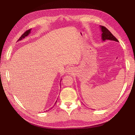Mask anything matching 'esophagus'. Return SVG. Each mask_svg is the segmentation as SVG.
Instances as JSON below:
<instances>
[{"mask_svg":"<svg viewBox=\"0 0 135 135\" xmlns=\"http://www.w3.org/2000/svg\"><path fill=\"white\" fill-rule=\"evenodd\" d=\"M71 70V69H70V68H69V69H68V71H70Z\"/></svg>","mask_w":135,"mask_h":135,"instance_id":"obj_1","label":"esophagus"}]
</instances>
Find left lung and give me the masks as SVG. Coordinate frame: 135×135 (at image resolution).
I'll use <instances>...</instances> for the list:
<instances>
[{
    "label": "left lung",
    "instance_id": "8db88e82",
    "mask_svg": "<svg viewBox=\"0 0 135 135\" xmlns=\"http://www.w3.org/2000/svg\"><path fill=\"white\" fill-rule=\"evenodd\" d=\"M101 29L102 31V39L103 40H105L106 39L110 40H114V41L118 42V39L114 36L107 28H106L105 26H101Z\"/></svg>",
    "mask_w": 135,
    "mask_h": 135
}]
</instances>
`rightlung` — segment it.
Segmentation results:
<instances>
[{"instance_id":"right-lung-1","label":"right lung","mask_w":135,"mask_h":135,"mask_svg":"<svg viewBox=\"0 0 135 135\" xmlns=\"http://www.w3.org/2000/svg\"><path fill=\"white\" fill-rule=\"evenodd\" d=\"M30 31H31V29H29V30H27V31H26L25 32H24V33L20 36V38L18 39V40H17V41H19V40H21V39H22L23 38H24L25 37V36H27L28 35V34L30 33ZM56 102H57V101H56ZM56 102L55 103V104H56Z\"/></svg>"}]
</instances>
